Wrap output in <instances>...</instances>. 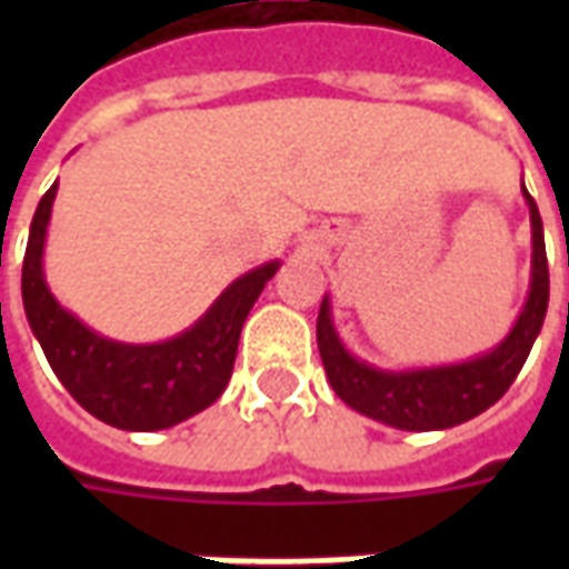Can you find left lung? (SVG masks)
<instances>
[{
    "label": "left lung",
    "mask_w": 569,
    "mask_h": 569,
    "mask_svg": "<svg viewBox=\"0 0 569 569\" xmlns=\"http://www.w3.org/2000/svg\"><path fill=\"white\" fill-rule=\"evenodd\" d=\"M525 198L530 203V224H533L530 296L509 338L488 357L472 359L463 366L423 371L371 369L366 362H357L341 347L329 320V305L322 301L320 317H317V345H320L326 378L347 406L390 427L427 432V429H448L476 418L512 387L549 308V261H546L542 219L527 188Z\"/></svg>",
    "instance_id": "8db88e82"
}]
</instances>
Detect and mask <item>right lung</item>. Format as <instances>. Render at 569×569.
I'll return each mask as SVG.
<instances>
[{"instance_id": "right-lung-1", "label": "right lung", "mask_w": 569, "mask_h": 569, "mask_svg": "<svg viewBox=\"0 0 569 569\" xmlns=\"http://www.w3.org/2000/svg\"><path fill=\"white\" fill-rule=\"evenodd\" d=\"M54 194L57 182L44 191L32 216L20 289L32 335L69 396L109 427L137 432L173 427L212 406L234 369L243 320L280 264L271 261L243 273L198 326L173 341L151 347L116 345L84 329L44 286L42 247Z\"/></svg>"}]
</instances>
